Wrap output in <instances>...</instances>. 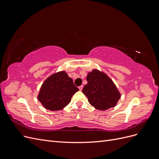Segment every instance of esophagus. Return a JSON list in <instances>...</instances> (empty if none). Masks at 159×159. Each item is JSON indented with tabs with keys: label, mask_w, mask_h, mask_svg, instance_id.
Returning a JSON list of instances; mask_svg holds the SVG:
<instances>
[{
	"label": "esophagus",
	"mask_w": 159,
	"mask_h": 159,
	"mask_svg": "<svg viewBox=\"0 0 159 159\" xmlns=\"http://www.w3.org/2000/svg\"><path fill=\"white\" fill-rule=\"evenodd\" d=\"M79 89L80 90V91H81V90H82L83 89V85H80V86H79Z\"/></svg>",
	"instance_id": "obj_1"
}]
</instances>
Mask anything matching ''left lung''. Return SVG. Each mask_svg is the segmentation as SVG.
Segmentation results:
<instances>
[{
  "mask_svg": "<svg viewBox=\"0 0 159 159\" xmlns=\"http://www.w3.org/2000/svg\"><path fill=\"white\" fill-rule=\"evenodd\" d=\"M82 92L88 98L89 103L98 110L105 111L117 105L121 98L116 85L103 72L93 70L89 72Z\"/></svg>",
  "mask_w": 159,
  "mask_h": 159,
  "instance_id": "obj_1",
  "label": "left lung"
}]
</instances>
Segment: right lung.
<instances>
[{
	"label": "right lung",
	"instance_id": "add662e5",
	"mask_svg": "<svg viewBox=\"0 0 159 159\" xmlns=\"http://www.w3.org/2000/svg\"><path fill=\"white\" fill-rule=\"evenodd\" d=\"M79 89L65 71L48 77L42 85L38 99L46 109L58 111L71 102L72 96Z\"/></svg>",
	"mask_w": 159,
	"mask_h": 159
}]
</instances>
